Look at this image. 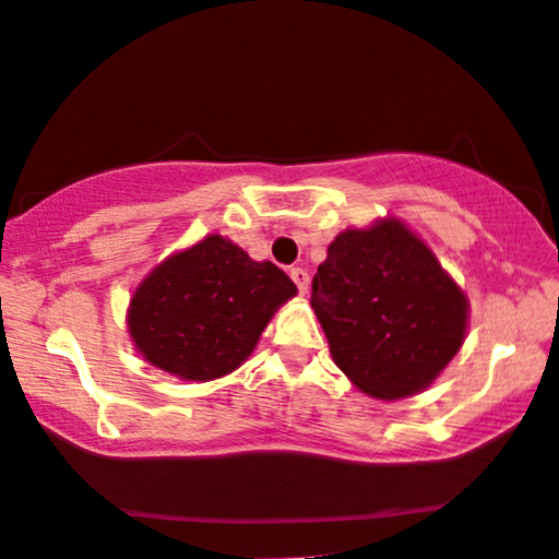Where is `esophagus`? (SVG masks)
Segmentation results:
<instances>
[{"label": "esophagus", "instance_id": "obj_1", "mask_svg": "<svg viewBox=\"0 0 559 559\" xmlns=\"http://www.w3.org/2000/svg\"><path fill=\"white\" fill-rule=\"evenodd\" d=\"M292 281L294 284H297V292L299 294H308V289H310V275H308V270L305 267H292Z\"/></svg>", "mask_w": 559, "mask_h": 559}]
</instances>
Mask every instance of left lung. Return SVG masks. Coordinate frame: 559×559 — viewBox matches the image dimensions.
I'll return each instance as SVG.
<instances>
[{"mask_svg": "<svg viewBox=\"0 0 559 559\" xmlns=\"http://www.w3.org/2000/svg\"><path fill=\"white\" fill-rule=\"evenodd\" d=\"M310 305L331 358L379 401L425 390L459 353L467 299L397 219L334 238Z\"/></svg>", "mask_w": 559, "mask_h": 559, "instance_id": "left-lung-1", "label": "left lung"}]
</instances>
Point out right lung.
<instances>
[{
  "label": "right lung",
  "mask_w": 559,
  "mask_h": 559,
  "mask_svg": "<svg viewBox=\"0 0 559 559\" xmlns=\"http://www.w3.org/2000/svg\"><path fill=\"white\" fill-rule=\"evenodd\" d=\"M297 294L273 262L210 236L169 257L134 292L130 334L145 360L180 379H217L254 349L270 316Z\"/></svg>",
  "instance_id": "right-lung-1"
}]
</instances>
